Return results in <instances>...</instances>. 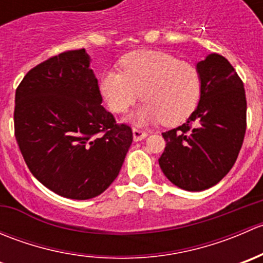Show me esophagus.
Segmentation results:
<instances>
[{
  "label": "esophagus",
  "instance_id": "34e87169",
  "mask_svg": "<svg viewBox=\"0 0 263 263\" xmlns=\"http://www.w3.org/2000/svg\"><path fill=\"white\" fill-rule=\"evenodd\" d=\"M132 134H134V140H135V141H141V140H144L145 137L147 136L146 132L141 131V129H137V128L132 129Z\"/></svg>",
  "mask_w": 263,
  "mask_h": 263
}]
</instances>
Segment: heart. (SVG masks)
<instances>
[{"instance_id": "obj_1", "label": "heart", "mask_w": 263, "mask_h": 263, "mask_svg": "<svg viewBox=\"0 0 263 263\" xmlns=\"http://www.w3.org/2000/svg\"><path fill=\"white\" fill-rule=\"evenodd\" d=\"M121 70L107 71L100 90L109 109L124 113L140 98L145 100L134 123L144 126L161 121L176 126L187 121L200 103L202 82L192 65L165 52L144 50L127 55Z\"/></svg>"}]
</instances>
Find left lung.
Here are the masks:
<instances>
[{"instance_id": "obj_1", "label": "left lung", "mask_w": 263, "mask_h": 263, "mask_svg": "<svg viewBox=\"0 0 263 263\" xmlns=\"http://www.w3.org/2000/svg\"><path fill=\"white\" fill-rule=\"evenodd\" d=\"M202 82L200 103L185 123L163 134L161 171L177 187L203 191L229 173L247 127L243 82L229 61L211 53L197 63Z\"/></svg>"}]
</instances>
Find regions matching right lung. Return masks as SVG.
<instances>
[{
  "label": "right lung",
  "mask_w": 263,
  "mask_h": 263,
  "mask_svg": "<svg viewBox=\"0 0 263 263\" xmlns=\"http://www.w3.org/2000/svg\"><path fill=\"white\" fill-rule=\"evenodd\" d=\"M85 49L31 68L15 94V137L26 165L57 195L89 200L118 176L132 129L102 105Z\"/></svg>",
  "instance_id": "right-lung-1"
}]
</instances>
